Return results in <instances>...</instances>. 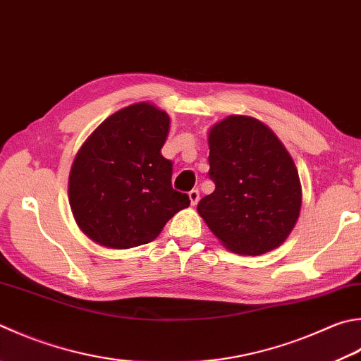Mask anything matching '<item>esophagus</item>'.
Wrapping results in <instances>:
<instances>
[{
    "label": "esophagus",
    "instance_id": "esophagus-1",
    "mask_svg": "<svg viewBox=\"0 0 361 361\" xmlns=\"http://www.w3.org/2000/svg\"><path fill=\"white\" fill-rule=\"evenodd\" d=\"M188 196H190V201H192V206H196V204H198V201H200V192H198V188H193L192 192L188 193Z\"/></svg>",
    "mask_w": 361,
    "mask_h": 361
}]
</instances>
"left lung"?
Wrapping results in <instances>:
<instances>
[{
  "instance_id": "1",
  "label": "left lung",
  "mask_w": 361,
  "mask_h": 361,
  "mask_svg": "<svg viewBox=\"0 0 361 361\" xmlns=\"http://www.w3.org/2000/svg\"><path fill=\"white\" fill-rule=\"evenodd\" d=\"M209 178L215 190L198 212L228 250L257 256L288 239L300 214L294 161L261 121L229 116L209 133Z\"/></svg>"
}]
</instances>
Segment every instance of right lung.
I'll use <instances>...</instances> for the list:
<instances>
[{
  "instance_id": "right-lung-1",
  "label": "right lung",
  "mask_w": 361,
  "mask_h": 361,
  "mask_svg": "<svg viewBox=\"0 0 361 361\" xmlns=\"http://www.w3.org/2000/svg\"><path fill=\"white\" fill-rule=\"evenodd\" d=\"M168 132V114L141 102L106 118L81 146L69 201L91 240L118 250L149 243L190 206L188 195L173 188V161L161 155Z\"/></svg>"
}]
</instances>
